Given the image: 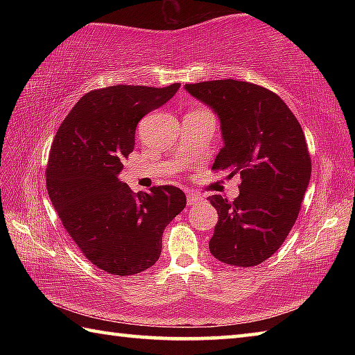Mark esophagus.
I'll return each mask as SVG.
<instances>
[{
    "mask_svg": "<svg viewBox=\"0 0 355 355\" xmlns=\"http://www.w3.org/2000/svg\"><path fill=\"white\" fill-rule=\"evenodd\" d=\"M201 201H202V198L200 197V195H197V193H191L189 197H187V205H189V206L198 205V202H201Z\"/></svg>",
    "mask_w": 355,
    "mask_h": 355,
    "instance_id": "34e87169",
    "label": "esophagus"
}]
</instances>
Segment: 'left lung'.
Segmentation results:
<instances>
[{"instance_id":"8db88e82","label":"left lung","mask_w":355,"mask_h":355,"mask_svg":"<svg viewBox=\"0 0 355 355\" xmlns=\"http://www.w3.org/2000/svg\"><path fill=\"white\" fill-rule=\"evenodd\" d=\"M184 89L220 120L224 146L212 169L241 177L235 201L207 198L218 212L209 250L227 266H259L282 245L310 184L302 128L281 97L248 82L210 80Z\"/></svg>"}]
</instances>
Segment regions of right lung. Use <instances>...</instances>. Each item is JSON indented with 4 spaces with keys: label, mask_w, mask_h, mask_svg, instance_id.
Returning <instances> with one entry per match:
<instances>
[{
    "label": "right lung",
    "mask_w": 355,
    "mask_h": 355,
    "mask_svg": "<svg viewBox=\"0 0 355 355\" xmlns=\"http://www.w3.org/2000/svg\"><path fill=\"white\" fill-rule=\"evenodd\" d=\"M178 88L94 89L74 105L53 140L47 166L51 205L85 258L110 275L131 276L153 267L164 227L186 207L178 187L134 193L119 178L134 149L137 123Z\"/></svg>",
    "instance_id": "obj_1"
}]
</instances>
